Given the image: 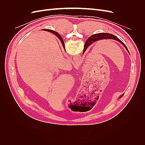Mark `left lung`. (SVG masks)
Masks as SVG:
<instances>
[{"label":"left lung","instance_id":"obj_1","mask_svg":"<svg viewBox=\"0 0 145 145\" xmlns=\"http://www.w3.org/2000/svg\"><path fill=\"white\" fill-rule=\"evenodd\" d=\"M104 39H109V40H117L118 42H119L120 43H121V44L123 45V46L125 48V49L127 50V51H128L129 53V52L128 50V48H127L126 46L125 45V43L121 42L119 39L117 38L116 36H115L114 35H112L111 34H109V33H99V34H94L93 35V36H91V37H89V39H88V45H86V46H85L84 47V50H83V53L85 52L86 48L88 47L89 45H90L91 43H93L95 42H97V41H99V40H104ZM124 95V94H123L121 95L120 96V98L122 97V96Z\"/></svg>","mask_w":145,"mask_h":145}]
</instances>
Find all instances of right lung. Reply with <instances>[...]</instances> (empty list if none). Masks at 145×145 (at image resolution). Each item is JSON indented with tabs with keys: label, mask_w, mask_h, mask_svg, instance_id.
<instances>
[{
	"label": "right lung",
	"mask_w": 145,
	"mask_h": 145,
	"mask_svg": "<svg viewBox=\"0 0 145 145\" xmlns=\"http://www.w3.org/2000/svg\"><path fill=\"white\" fill-rule=\"evenodd\" d=\"M45 31H49V32H51V33H53L54 34H55L56 36L58 37V39H59V40H60V42H61V43H62V46H63V48H64V50H65V44H64V42H63V39H62V37H61L60 36V34H59V33H57V32H56V31H52V30H50V29H44Z\"/></svg>",
	"instance_id": "add662e5"
}]
</instances>
